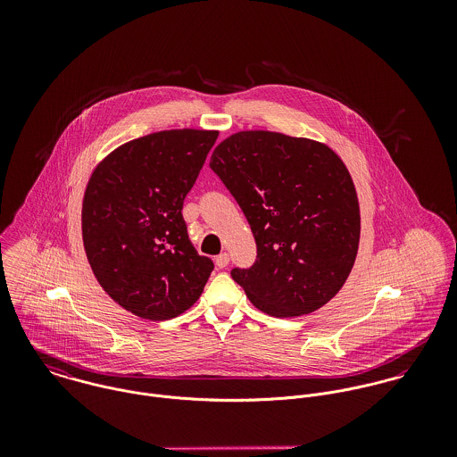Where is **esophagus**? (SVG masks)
Returning a JSON list of instances; mask_svg holds the SVG:
<instances>
[{
    "mask_svg": "<svg viewBox=\"0 0 457 457\" xmlns=\"http://www.w3.org/2000/svg\"><path fill=\"white\" fill-rule=\"evenodd\" d=\"M216 267H220V269H223V267H227L228 265V262H230V257H228V253H220L216 259Z\"/></svg>",
    "mask_w": 457,
    "mask_h": 457,
    "instance_id": "34e87169",
    "label": "esophagus"
}]
</instances>
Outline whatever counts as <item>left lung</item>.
I'll return each mask as SVG.
<instances>
[{
  "instance_id": "1",
  "label": "left lung",
  "mask_w": 457,
  "mask_h": 457,
  "mask_svg": "<svg viewBox=\"0 0 457 457\" xmlns=\"http://www.w3.org/2000/svg\"><path fill=\"white\" fill-rule=\"evenodd\" d=\"M209 167L243 209L255 243L250 269H232L255 308L276 319L312 313L345 285L357 257L361 212L353 181L326 144L239 131Z\"/></svg>"
}]
</instances>
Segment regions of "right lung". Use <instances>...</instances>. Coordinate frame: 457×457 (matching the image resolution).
Instances as JSON below:
<instances>
[{"instance_id": "1", "label": "right lung", "mask_w": 457, "mask_h": 457, "mask_svg": "<svg viewBox=\"0 0 457 457\" xmlns=\"http://www.w3.org/2000/svg\"><path fill=\"white\" fill-rule=\"evenodd\" d=\"M216 130L149 133L93 170L82 200V241L102 288L145 320H170L200 297L214 263L196 253L183 218Z\"/></svg>"}]
</instances>
